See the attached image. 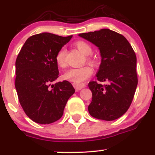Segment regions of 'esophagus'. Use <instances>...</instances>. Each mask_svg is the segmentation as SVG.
Segmentation results:
<instances>
[{
	"mask_svg": "<svg viewBox=\"0 0 155 155\" xmlns=\"http://www.w3.org/2000/svg\"><path fill=\"white\" fill-rule=\"evenodd\" d=\"M73 86L74 87L75 90L76 91H79V90L82 89V88H84V87H85V84H84V83H81V84H77V83H74L73 84Z\"/></svg>",
	"mask_w": 155,
	"mask_h": 155,
	"instance_id": "esophagus-1",
	"label": "esophagus"
}]
</instances>
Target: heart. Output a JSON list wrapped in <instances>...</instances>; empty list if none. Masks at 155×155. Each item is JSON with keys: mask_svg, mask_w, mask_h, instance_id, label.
<instances>
[{"mask_svg": "<svg viewBox=\"0 0 155 155\" xmlns=\"http://www.w3.org/2000/svg\"><path fill=\"white\" fill-rule=\"evenodd\" d=\"M74 46L84 55H89L92 51L91 46L84 41H78L74 43ZM86 59L88 63L91 64H94V61L90 57H87ZM55 61L58 67L61 68H65L67 65V62H66V50L64 48H61V50H58L55 56ZM92 74L93 68L91 66L86 65L81 67V68H71V69L68 70L64 74L63 78L64 80L74 82V83L80 84L81 82L84 81L86 79L88 78Z\"/></svg>", "mask_w": 155, "mask_h": 155, "instance_id": "b5f03b06", "label": "heart"}]
</instances>
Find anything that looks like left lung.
Returning <instances> with one entry per match:
<instances>
[{
  "label": "left lung",
  "instance_id": "1",
  "mask_svg": "<svg viewBox=\"0 0 155 155\" xmlns=\"http://www.w3.org/2000/svg\"><path fill=\"white\" fill-rule=\"evenodd\" d=\"M79 36L98 46L102 61L96 77L90 81L92 100L88 105L90 115L98 120L112 121L128 110L137 86V57L125 37L108 28L81 33Z\"/></svg>",
  "mask_w": 155,
  "mask_h": 155
}]
</instances>
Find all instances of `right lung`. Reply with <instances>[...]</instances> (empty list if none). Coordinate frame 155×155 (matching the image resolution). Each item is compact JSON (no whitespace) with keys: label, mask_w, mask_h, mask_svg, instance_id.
I'll return each instance as SVG.
<instances>
[{"label":"right lung","mask_w":155,"mask_h":155,"mask_svg":"<svg viewBox=\"0 0 155 155\" xmlns=\"http://www.w3.org/2000/svg\"><path fill=\"white\" fill-rule=\"evenodd\" d=\"M72 35L49 32L29 37L15 62V88L25 114L39 124H50L62 117L64 109L75 90L68 81L51 83L59 77L55 56Z\"/></svg>","instance_id":"obj_1"}]
</instances>
